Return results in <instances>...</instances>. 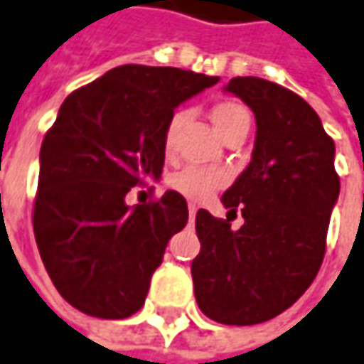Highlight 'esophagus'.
Here are the masks:
<instances>
[{
	"label": "esophagus",
	"instance_id": "34e87169",
	"mask_svg": "<svg viewBox=\"0 0 364 364\" xmlns=\"http://www.w3.org/2000/svg\"><path fill=\"white\" fill-rule=\"evenodd\" d=\"M196 213H198V206H196V204H189V216L193 218V216H196Z\"/></svg>",
	"mask_w": 364,
	"mask_h": 364
}]
</instances>
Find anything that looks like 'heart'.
I'll list each match as a JSON object with an SVG mask.
<instances>
[{"label":"heart","mask_w":364,"mask_h":364,"mask_svg":"<svg viewBox=\"0 0 364 364\" xmlns=\"http://www.w3.org/2000/svg\"><path fill=\"white\" fill-rule=\"evenodd\" d=\"M210 118L223 139L231 137L233 133L250 129V112L237 102H218L210 110ZM179 127H181V114L171 116V120L166 122V129H164V139H162V148H164L166 156H171L175 151ZM223 183H225V175H220L216 171L198 168V166H185L166 179V185L173 191L181 193L187 200H193V202H202V200L210 198V193L216 191Z\"/></svg>","instance_id":"heart-1"}]
</instances>
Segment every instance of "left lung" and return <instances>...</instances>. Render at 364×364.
<instances>
[{"mask_svg":"<svg viewBox=\"0 0 364 364\" xmlns=\"http://www.w3.org/2000/svg\"><path fill=\"white\" fill-rule=\"evenodd\" d=\"M225 91L254 112L256 139L246 171L220 198L227 218L196 215L193 294L216 323L256 325L289 309L316 277L340 177L333 139L300 95L258 77H235ZM237 212L245 225L233 232Z\"/></svg>","mask_w":364,"mask_h":364,"instance_id":"obj_1","label":"left lung"}]
</instances>
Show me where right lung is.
<instances>
[{
  "mask_svg": "<svg viewBox=\"0 0 364 364\" xmlns=\"http://www.w3.org/2000/svg\"><path fill=\"white\" fill-rule=\"evenodd\" d=\"M216 83L181 68L124 64L60 106L41 144L33 229L50 279L77 311L127 318L144 306L166 244L189 213L173 189L133 208L124 198L160 179L175 108Z\"/></svg>",
  "mask_w": 364,
  "mask_h": 364,
  "instance_id": "1",
  "label": "right lung"
}]
</instances>
